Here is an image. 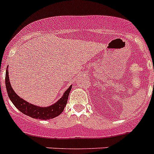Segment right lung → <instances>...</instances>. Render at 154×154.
Segmentation results:
<instances>
[{
	"label": "right lung",
	"instance_id": "obj_1",
	"mask_svg": "<svg viewBox=\"0 0 154 154\" xmlns=\"http://www.w3.org/2000/svg\"><path fill=\"white\" fill-rule=\"evenodd\" d=\"M8 74L9 72H8V69H7L6 75H5V84H6L8 97L12 101L13 104L14 105V106L23 114L31 117V118H36V119L49 120L59 116L63 112L64 108L67 104L68 97H69V94L71 91L72 85L65 91L62 98L59 101H57L55 104L50 105V106L43 108V107L32 105L23 98H20L11 87Z\"/></svg>",
	"mask_w": 154,
	"mask_h": 154
}]
</instances>
